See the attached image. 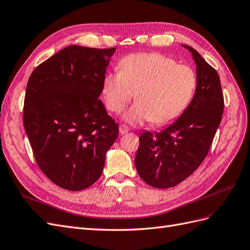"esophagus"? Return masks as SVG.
<instances>
[{"label": "esophagus", "instance_id": "obj_1", "mask_svg": "<svg viewBox=\"0 0 250 250\" xmlns=\"http://www.w3.org/2000/svg\"><path fill=\"white\" fill-rule=\"evenodd\" d=\"M119 131H120L121 134H125V133H127L128 131H129V128H128L125 125H121L120 128H119Z\"/></svg>", "mask_w": 250, "mask_h": 250}]
</instances>
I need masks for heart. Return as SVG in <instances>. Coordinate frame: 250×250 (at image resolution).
<instances>
[{
    "label": "heart",
    "instance_id": "b5f03b06",
    "mask_svg": "<svg viewBox=\"0 0 250 250\" xmlns=\"http://www.w3.org/2000/svg\"><path fill=\"white\" fill-rule=\"evenodd\" d=\"M119 67L120 71L103 77L102 97L108 110L119 112L134 93L137 101L122 115L124 122L133 126L176 120L191 103L197 86L190 66L157 53L129 55L121 60Z\"/></svg>",
    "mask_w": 250,
    "mask_h": 250
}]
</instances>
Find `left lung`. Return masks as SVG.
Segmentation results:
<instances>
[{
  "mask_svg": "<svg viewBox=\"0 0 250 250\" xmlns=\"http://www.w3.org/2000/svg\"><path fill=\"white\" fill-rule=\"evenodd\" d=\"M190 51L196 64L197 86L191 103L163 131H145L134 158L140 177L149 186L168 188L180 184L208 155L224 108L219 75L199 53Z\"/></svg>",
  "mask_w": 250,
  "mask_h": 250,
  "instance_id": "left-lung-1",
  "label": "left lung"
}]
</instances>
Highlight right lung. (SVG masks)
Wrapping results in <instances>:
<instances>
[{
	"label": "right lung",
	"instance_id": "add662e5",
	"mask_svg": "<svg viewBox=\"0 0 250 250\" xmlns=\"http://www.w3.org/2000/svg\"><path fill=\"white\" fill-rule=\"evenodd\" d=\"M116 49L73 44L40 64L30 76L24 126L37 165L51 181L81 191L101 176L119 126L99 96Z\"/></svg>",
	"mask_w": 250,
	"mask_h": 250
}]
</instances>
